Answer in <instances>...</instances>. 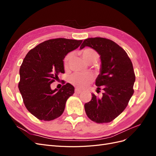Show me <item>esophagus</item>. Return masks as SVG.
<instances>
[{"label": "esophagus", "instance_id": "34e87169", "mask_svg": "<svg viewBox=\"0 0 156 156\" xmlns=\"http://www.w3.org/2000/svg\"><path fill=\"white\" fill-rule=\"evenodd\" d=\"M75 92L77 93V94H80L81 92V90L78 89V88H75Z\"/></svg>", "mask_w": 156, "mask_h": 156}]
</instances>
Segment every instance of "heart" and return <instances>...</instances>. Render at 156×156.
Returning a JSON list of instances; mask_svg holds the SVG:
<instances>
[{"label": "heart", "instance_id": "obj_1", "mask_svg": "<svg viewBox=\"0 0 156 156\" xmlns=\"http://www.w3.org/2000/svg\"><path fill=\"white\" fill-rule=\"evenodd\" d=\"M83 58L86 62L91 64L95 62L98 58V54L97 52L90 48L84 49L82 52ZM72 57V53H68L64 59V65L65 67H67L71 58ZM94 79V76L91 73H75L71 75L69 77V81L73 85L80 88H83L90 83Z\"/></svg>", "mask_w": 156, "mask_h": 156}]
</instances>
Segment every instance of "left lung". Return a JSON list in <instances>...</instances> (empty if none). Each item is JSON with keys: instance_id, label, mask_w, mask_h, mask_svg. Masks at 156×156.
Listing matches in <instances>:
<instances>
[{"instance_id": "left-lung-1", "label": "left lung", "mask_w": 156, "mask_h": 156, "mask_svg": "<svg viewBox=\"0 0 156 156\" xmlns=\"http://www.w3.org/2000/svg\"><path fill=\"white\" fill-rule=\"evenodd\" d=\"M90 47L100 55V73L96 79L97 89L103 88L101 98L92 94L84 104L86 114L96 123H108L124 111L133 96L135 75L126 52L113 41L103 37L84 40L80 49Z\"/></svg>"}]
</instances>
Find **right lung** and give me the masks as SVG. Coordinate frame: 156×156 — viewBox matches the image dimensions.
<instances>
[{
    "label": "right lung",
    "mask_w": 156,
    "mask_h": 156,
    "mask_svg": "<svg viewBox=\"0 0 156 156\" xmlns=\"http://www.w3.org/2000/svg\"><path fill=\"white\" fill-rule=\"evenodd\" d=\"M82 41L66 38L47 40L30 50L23 60L19 90L27 110L39 120L50 121L63 113L74 87L66 83L59 90H52L51 84L64 73L66 55L78 48Z\"/></svg>",
    "instance_id": "1"
}]
</instances>
